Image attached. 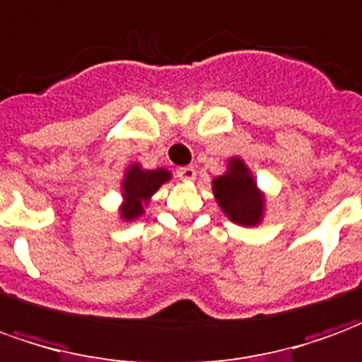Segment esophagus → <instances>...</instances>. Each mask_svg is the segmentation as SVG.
I'll return each mask as SVG.
<instances>
[{
    "mask_svg": "<svg viewBox=\"0 0 362 362\" xmlns=\"http://www.w3.org/2000/svg\"><path fill=\"white\" fill-rule=\"evenodd\" d=\"M194 175H197V171H194L193 165H185V168L177 169V177L183 179V181H193Z\"/></svg>",
    "mask_w": 362,
    "mask_h": 362,
    "instance_id": "obj_1",
    "label": "esophagus"
}]
</instances>
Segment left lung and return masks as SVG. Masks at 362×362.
Segmentation results:
<instances>
[{
	"label": "left lung",
	"mask_w": 362,
	"mask_h": 362,
	"mask_svg": "<svg viewBox=\"0 0 362 362\" xmlns=\"http://www.w3.org/2000/svg\"><path fill=\"white\" fill-rule=\"evenodd\" d=\"M212 191L218 206L232 222L240 226H257L265 210V197L247 165L240 158H232L224 175L214 177Z\"/></svg>",
	"instance_id": "8db88e82"
}]
</instances>
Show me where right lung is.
I'll list each match as a JSON object with an SVG mask.
<instances>
[{"instance_id":"obj_1","label":"right lung","mask_w":362,"mask_h":362,"mask_svg":"<svg viewBox=\"0 0 362 362\" xmlns=\"http://www.w3.org/2000/svg\"><path fill=\"white\" fill-rule=\"evenodd\" d=\"M171 179L168 169H142V165L132 163L122 179V199L120 204V218L122 220H136L144 214V206L152 199V194L160 189L163 183Z\"/></svg>"}]
</instances>
